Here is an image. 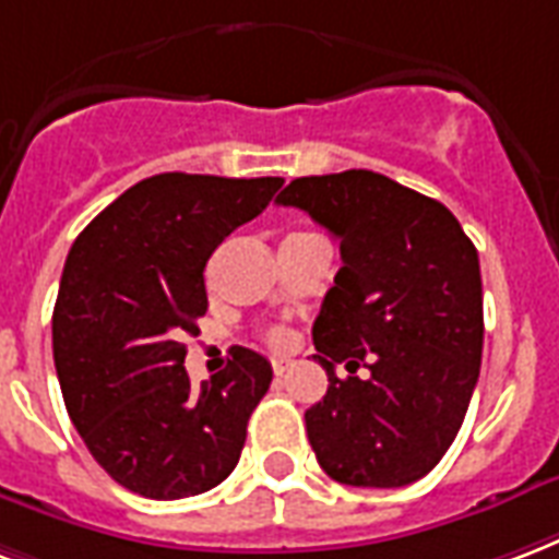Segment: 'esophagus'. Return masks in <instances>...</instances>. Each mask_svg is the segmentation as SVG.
I'll return each instance as SVG.
<instances>
[{
	"label": "esophagus",
	"instance_id": "1",
	"mask_svg": "<svg viewBox=\"0 0 559 559\" xmlns=\"http://www.w3.org/2000/svg\"><path fill=\"white\" fill-rule=\"evenodd\" d=\"M290 367L293 358H284V355H275V358H272V370H275V376H284Z\"/></svg>",
	"mask_w": 559,
	"mask_h": 559
}]
</instances>
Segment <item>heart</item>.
I'll return each mask as SVG.
<instances>
[{"instance_id":"1","label":"heart","mask_w":559,"mask_h":559,"mask_svg":"<svg viewBox=\"0 0 559 559\" xmlns=\"http://www.w3.org/2000/svg\"><path fill=\"white\" fill-rule=\"evenodd\" d=\"M269 343H275V346H281V343H287V332L284 329H272V332L266 334Z\"/></svg>"}]
</instances>
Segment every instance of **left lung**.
<instances>
[{
    "instance_id": "obj_1",
    "label": "left lung",
    "mask_w": 559,
    "mask_h": 559,
    "mask_svg": "<svg viewBox=\"0 0 559 559\" xmlns=\"http://www.w3.org/2000/svg\"><path fill=\"white\" fill-rule=\"evenodd\" d=\"M275 201L341 239L343 266L313 322L329 391L305 412L320 468L361 489L427 477L479 379L477 248L448 206L364 168L299 177Z\"/></svg>"
}]
</instances>
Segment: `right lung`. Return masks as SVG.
<instances>
[{
    "label": "right lung",
    "mask_w": 559,
    "mask_h": 559,
    "mask_svg": "<svg viewBox=\"0 0 559 559\" xmlns=\"http://www.w3.org/2000/svg\"><path fill=\"white\" fill-rule=\"evenodd\" d=\"M281 177H147L82 230L61 272L52 358L91 456L123 489L177 500L237 468L272 364L234 346L222 373L192 384L186 337L206 313L204 266L260 216Z\"/></svg>",
    "instance_id": "obj_1"
}]
</instances>
